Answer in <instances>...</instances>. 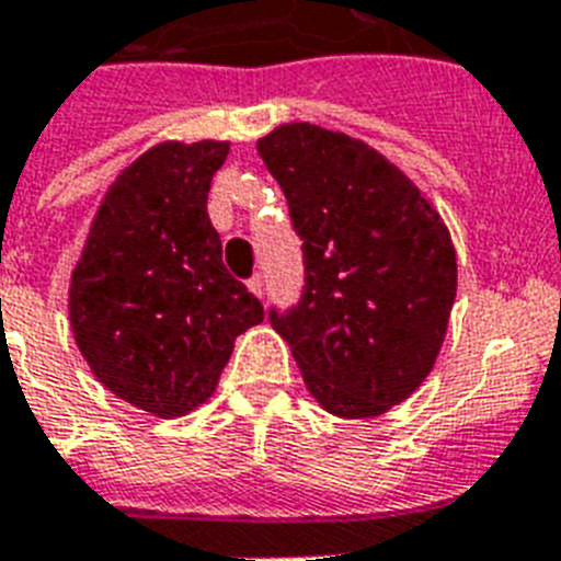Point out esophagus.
Instances as JSON below:
<instances>
[{
	"label": "esophagus",
	"mask_w": 561,
	"mask_h": 561,
	"mask_svg": "<svg viewBox=\"0 0 561 561\" xmlns=\"http://www.w3.org/2000/svg\"><path fill=\"white\" fill-rule=\"evenodd\" d=\"M248 288L253 290L256 296L265 294V276H262V273H253V276L248 279Z\"/></svg>",
	"instance_id": "1"
}]
</instances>
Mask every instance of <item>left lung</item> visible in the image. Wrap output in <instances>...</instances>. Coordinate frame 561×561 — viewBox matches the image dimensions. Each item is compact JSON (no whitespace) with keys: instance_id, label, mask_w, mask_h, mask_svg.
I'll use <instances>...</instances> for the list:
<instances>
[{"instance_id":"8db88e82","label":"left lung","mask_w":561,"mask_h":561,"mask_svg":"<svg viewBox=\"0 0 561 561\" xmlns=\"http://www.w3.org/2000/svg\"><path fill=\"white\" fill-rule=\"evenodd\" d=\"M302 241V290L267 320L305 386L340 417H375L432 371L455 302L444 221L398 167L311 123L256 144Z\"/></svg>"}]
</instances>
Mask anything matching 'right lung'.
Returning a JSON list of instances; mask_svg holds the SVG:
<instances>
[{"label":"right lung","mask_w":561,"mask_h":561,"mask_svg":"<svg viewBox=\"0 0 561 561\" xmlns=\"http://www.w3.org/2000/svg\"><path fill=\"white\" fill-rule=\"evenodd\" d=\"M230 144H161L103 198L68 317L94 377L144 412L186 414L216 391L236 336L265 308L221 262L207 193Z\"/></svg>","instance_id":"right-lung-1"}]
</instances>
